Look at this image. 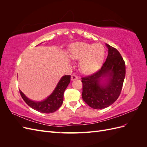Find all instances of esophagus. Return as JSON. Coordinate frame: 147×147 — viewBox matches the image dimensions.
I'll return each instance as SVG.
<instances>
[{"label": "esophagus", "instance_id": "34e87169", "mask_svg": "<svg viewBox=\"0 0 147 147\" xmlns=\"http://www.w3.org/2000/svg\"><path fill=\"white\" fill-rule=\"evenodd\" d=\"M77 79H78V77L77 76V75H75V74H73L72 76H71V80H72V81L75 80H77Z\"/></svg>", "mask_w": 147, "mask_h": 147}]
</instances>
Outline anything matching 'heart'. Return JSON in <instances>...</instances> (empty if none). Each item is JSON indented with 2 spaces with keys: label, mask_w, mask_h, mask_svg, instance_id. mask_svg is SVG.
<instances>
[{
  "label": "heart",
  "mask_w": 147,
  "mask_h": 147,
  "mask_svg": "<svg viewBox=\"0 0 147 147\" xmlns=\"http://www.w3.org/2000/svg\"><path fill=\"white\" fill-rule=\"evenodd\" d=\"M104 48L100 44L80 42L71 48L70 56L80 60V69L84 74H90L98 69L104 59Z\"/></svg>",
  "instance_id": "b5f03b06"
}]
</instances>
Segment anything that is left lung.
<instances>
[{"mask_svg":"<svg viewBox=\"0 0 147 147\" xmlns=\"http://www.w3.org/2000/svg\"><path fill=\"white\" fill-rule=\"evenodd\" d=\"M108 56L100 69L82 78V98L94 109L108 107L121 93L126 75L125 63L119 51L109 44Z\"/></svg>","mask_w":147,"mask_h":147,"instance_id":"1","label":"left lung"}]
</instances>
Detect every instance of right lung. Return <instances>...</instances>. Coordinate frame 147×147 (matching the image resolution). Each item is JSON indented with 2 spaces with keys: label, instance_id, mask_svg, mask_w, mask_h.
<instances>
[{
  "label": "right lung",
  "instance_id": "obj_1",
  "mask_svg": "<svg viewBox=\"0 0 147 147\" xmlns=\"http://www.w3.org/2000/svg\"><path fill=\"white\" fill-rule=\"evenodd\" d=\"M70 82V75H64L62 77L51 94L42 101L30 100L20 90L22 98L31 108L43 113L55 112L63 104L64 92Z\"/></svg>",
  "mask_w": 147,
  "mask_h": 147
}]
</instances>
